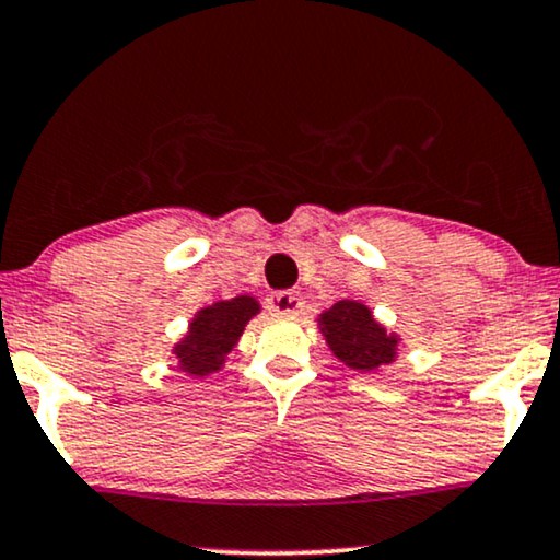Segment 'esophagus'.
Wrapping results in <instances>:
<instances>
[{
	"instance_id": "1",
	"label": "esophagus",
	"mask_w": 560,
	"mask_h": 560,
	"mask_svg": "<svg viewBox=\"0 0 560 560\" xmlns=\"http://www.w3.org/2000/svg\"><path fill=\"white\" fill-rule=\"evenodd\" d=\"M267 306H270V311H275L278 316H298L306 308V301H303V295L295 293V290H280V293H272L267 298Z\"/></svg>"
}]
</instances>
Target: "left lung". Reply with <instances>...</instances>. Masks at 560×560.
<instances>
[{
    "instance_id": "left-lung-1",
    "label": "left lung",
    "mask_w": 560,
    "mask_h": 560,
    "mask_svg": "<svg viewBox=\"0 0 560 560\" xmlns=\"http://www.w3.org/2000/svg\"><path fill=\"white\" fill-rule=\"evenodd\" d=\"M318 331L334 358L358 373H377L398 358L401 334L390 331L360 301H337L318 314Z\"/></svg>"
}]
</instances>
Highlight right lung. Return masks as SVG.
Segmentation results:
<instances>
[{"instance_id":"right-lung-1","label":"right lung","mask_w":560,"mask_h":560,"mask_svg":"<svg viewBox=\"0 0 560 560\" xmlns=\"http://www.w3.org/2000/svg\"><path fill=\"white\" fill-rule=\"evenodd\" d=\"M259 311H262V303L249 293L229 298V301H215L213 306L200 308L187 324L185 337L172 347L177 370L198 377V381L223 370L231 350L242 339L244 326Z\"/></svg>"}]
</instances>
